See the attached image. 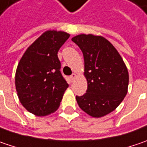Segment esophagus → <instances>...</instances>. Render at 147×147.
I'll use <instances>...</instances> for the list:
<instances>
[{
    "mask_svg": "<svg viewBox=\"0 0 147 147\" xmlns=\"http://www.w3.org/2000/svg\"><path fill=\"white\" fill-rule=\"evenodd\" d=\"M76 75L75 73H73L72 75H71V76H70V78H71V81H73V80H75V78H76Z\"/></svg>",
    "mask_w": 147,
    "mask_h": 147,
    "instance_id": "1",
    "label": "esophagus"
}]
</instances>
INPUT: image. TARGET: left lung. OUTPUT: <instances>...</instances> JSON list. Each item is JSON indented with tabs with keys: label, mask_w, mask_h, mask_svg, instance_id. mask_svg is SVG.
Wrapping results in <instances>:
<instances>
[{
	"label": "left lung",
	"mask_w": 147,
	"mask_h": 147,
	"mask_svg": "<svg viewBox=\"0 0 147 147\" xmlns=\"http://www.w3.org/2000/svg\"><path fill=\"white\" fill-rule=\"evenodd\" d=\"M71 40L80 48L85 60L87 90L76 96L80 109L94 118L113 112L127 93L129 76L122 57L102 36L80 34Z\"/></svg>",
	"instance_id": "8db88e82"
}]
</instances>
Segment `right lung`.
Returning a JSON list of instances; mask_svg holds the SVG:
<instances>
[{
  "label": "right lung",
  "mask_w": 147,
  "mask_h": 147,
  "mask_svg": "<svg viewBox=\"0 0 147 147\" xmlns=\"http://www.w3.org/2000/svg\"><path fill=\"white\" fill-rule=\"evenodd\" d=\"M70 34L48 30L24 53L16 72L19 99L29 113L46 116L60 105L68 84L61 73L57 53Z\"/></svg>",
  "instance_id": "obj_1"
}]
</instances>
